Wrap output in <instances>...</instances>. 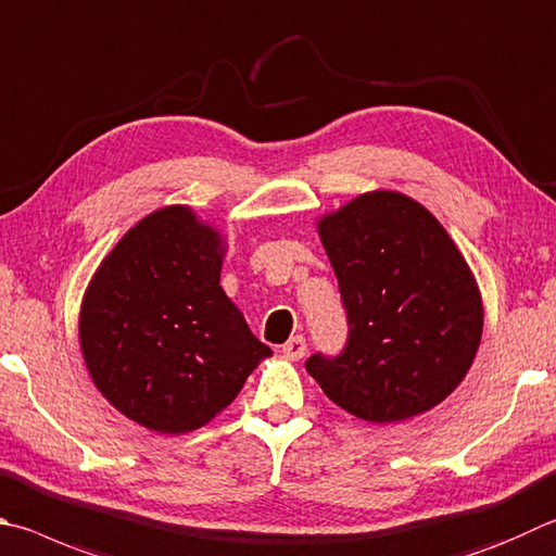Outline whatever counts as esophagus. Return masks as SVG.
Here are the masks:
<instances>
[{"label":"esophagus","instance_id":"esophagus-1","mask_svg":"<svg viewBox=\"0 0 556 556\" xmlns=\"http://www.w3.org/2000/svg\"><path fill=\"white\" fill-rule=\"evenodd\" d=\"M281 352H285V357L289 359H301L306 355V338L304 336L289 338L285 345H281Z\"/></svg>","mask_w":556,"mask_h":556}]
</instances>
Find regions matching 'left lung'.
I'll list each match as a JSON object with an SVG mask.
<instances>
[{"mask_svg": "<svg viewBox=\"0 0 556 556\" xmlns=\"http://www.w3.org/2000/svg\"><path fill=\"white\" fill-rule=\"evenodd\" d=\"M348 340L306 371L330 401L369 422L438 406L477 355L483 308L467 262L430 211L371 191L320 220Z\"/></svg>", "mask_w": 556, "mask_h": 556, "instance_id": "left-lung-1", "label": "left lung"}]
</instances>
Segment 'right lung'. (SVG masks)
I'll return each instance as SVG.
<instances>
[{"label":"right lung","mask_w":556,"mask_h":556,"mask_svg":"<svg viewBox=\"0 0 556 556\" xmlns=\"http://www.w3.org/2000/svg\"><path fill=\"white\" fill-rule=\"evenodd\" d=\"M218 279L216 230L167 206L130 228L89 285L79 316L89 375L138 426L201 428L271 355Z\"/></svg>","instance_id":"obj_1"}]
</instances>
